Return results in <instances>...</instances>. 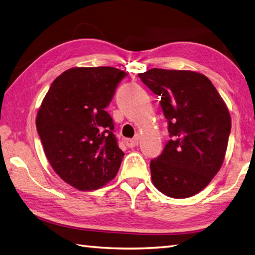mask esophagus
<instances>
[{
    "label": "esophagus",
    "instance_id": "34e87169",
    "mask_svg": "<svg viewBox=\"0 0 255 255\" xmlns=\"http://www.w3.org/2000/svg\"><path fill=\"white\" fill-rule=\"evenodd\" d=\"M138 142H139V138L138 137H135V138H127L126 139V145L128 147H134L138 145Z\"/></svg>",
    "mask_w": 255,
    "mask_h": 255
}]
</instances>
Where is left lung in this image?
<instances>
[{
    "label": "left lung",
    "instance_id": "left-lung-1",
    "mask_svg": "<svg viewBox=\"0 0 255 255\" xmlns=\"http://www.w3.org/2000/svg\"><path fill=\"white\" fill-rule=\"evenodd\" d=\"M138 77L160 97L171 137L150 161L152 184L173 199L193 196L224 162L231 129L227 106L199 72L150 69Z\"/></svg>",
    "mask_w": 255,
    "mask_h": 255
}]
</instances>
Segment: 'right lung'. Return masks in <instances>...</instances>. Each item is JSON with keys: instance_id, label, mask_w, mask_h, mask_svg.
Instances as JSON below:
<instances>
[{"instance_id": "1", "label": "right lung", "mask_w": 255, "mask_h": 255, "mask_svg": "<svg viewBox=\"0 0 255 255\" xmlns=\"http://www.w3.org/2000/svg\"><path fill=\"white\" fill-rule=\"evenodd\" d=\"M128 73L110 66L73 67L51 85L36 118L44 154L55 173L80 191L116 177L124 152L105 109Z\"/></svg>"}]
</instances>
